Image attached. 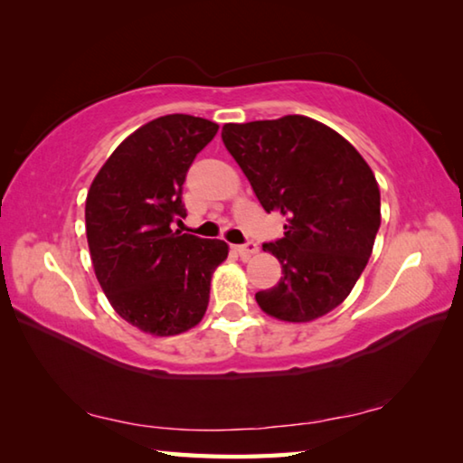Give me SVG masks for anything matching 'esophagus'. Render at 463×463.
Returning a JSON list of instances; mask_svg holds the SVG:
<instances>
[{
  "label": "esophagus",
  "mask_w": 463,
  "mask_h": 463,
  "mask_svg": "<svg viewBox=\"0 0 463 463\" xmlns=\"http://www.w3.org/2000/svg\"><path fill=\"white\" fill-rule=\"evenodd\" d=\"M234 249L239 250V255H241V257H250V255H255L257 250H260V247H257L253 241H247V242H242V245H237V247H234Z\"/></svg>",
  "instance_id": "obj_1"
}]
</instances>
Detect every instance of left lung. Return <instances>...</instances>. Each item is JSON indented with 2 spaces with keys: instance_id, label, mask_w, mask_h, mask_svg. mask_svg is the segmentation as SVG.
I'll return each mask as SVG.
<instances>
[{
  "instance_id": "left-lung-1",
  "label": "left lung",
  "mask_w": 463,
  "mask_h": 463,
  "mask_svg": "<svg viewBox=\"0 0 463 463\" xmlns=\"http://www.w3.org/2000/svg\"><path fill=\"white\" fill-rule=\"evenodd\" d=\"M222 143L265 213L286 218L284 237L265 242L281 278L261 289V310L308 323L349 296L380 229V187L355 146L307 116L224 124Z\"/></svg>"
}]
</instances>
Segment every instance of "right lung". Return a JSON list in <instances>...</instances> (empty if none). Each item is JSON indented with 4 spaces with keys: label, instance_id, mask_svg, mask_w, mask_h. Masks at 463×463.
Wrapping results in <instances>:
<instances>
[{
    "label": "right lung",
    "instance_id": "right-lung-1",
    "mask_svg": "<svg viewBox=\"0 0 463 463\" xmlns=\"http://www.w3.org/2000/svg\"><path fill=\"white\" fill-rule=\"evenodd\" d=\"M218 124L187 114L140 127L109 155L85 200V231L101 289L132 326L156 336L202 320L210 279L229 247L171 229L185 218L184 182Z\"/></svg>",
    "mask_w": 463,
    "mask_h": 463
}]
</instances>
